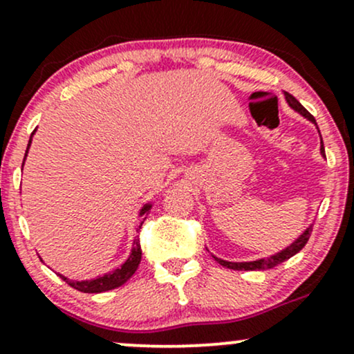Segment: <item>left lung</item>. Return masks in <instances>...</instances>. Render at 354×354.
Listing matches in <instances>:
<instances>
[{
    "mask_svg": "<svg viewBox=\"0 0 354 354\" xmlns=\"http://www.w3.org/2000/svg\"><path fill=\"white\" fill-rule=\"evenodd\" d=\"M284 96H286V101L290 103V106L296 109L298 113H301L303 116H306L308 120L313 121V123H316L315 118H313V115L310 111H308L306 108L303 106L301 103H299L298 100L295 98L293 95H290V93L284 91ZM321 153H323L324 156V146H323V140H321ZM311 231H313V226H310L304 233L299 236L296 241L293 243V245H290L286 248V250H283L281 253L278 254H273L270 256V258H263V259H256V261H248V263H231V261H225V259H219L214 256V259L219 263L221 266H226L230 268V270H238V271H254V270H270V268H274L278 265H281L283 261H286V259H290L291 256H295L298 251H301L304 245L308 243V239H310L311 236Z\"/></svg>",
    "mask_w": 354,
    "mask_h": 354,
    "instance_id": "8db88e82",
    "label": "left lung"
}]
</instances>
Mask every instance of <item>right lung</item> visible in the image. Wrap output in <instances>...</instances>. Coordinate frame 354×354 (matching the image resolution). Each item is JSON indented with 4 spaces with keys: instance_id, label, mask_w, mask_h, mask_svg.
<instances>
[{
    "instance_id": "1",
    "label": "right lung",
    "mask_w": 354,
    "mask_h": 354,
    "mask_svg": "<svg viewBox=\"0 0 354 354\" xmlns=\"http://www.w3.org/2000/svg\"><path fill=\"white\" fill-rule=\"evenodd\" d=\"M30 145H31V140H30ZM30 145H28V148H30ZM28 148H26V153H28ZM149 208H151V205H146V206H143V209H141V216H145L143 221H141V225H143L146 216H148L146 213H148ZM141 225H140V228H141ZM140 261H141V245H140V239H135L129 258L126 259V263L123 266L118 268V270H115V271H111V273L100 276V278H96V279H88V281H73V279L64 278V276H61V278L70 284L71 288L81 291V293H103V291L115 290V288L121 286V284H124L126 281H128V279L135 274L138 266H140Z\"/></svg>"
}]
</instances>
